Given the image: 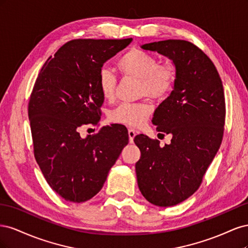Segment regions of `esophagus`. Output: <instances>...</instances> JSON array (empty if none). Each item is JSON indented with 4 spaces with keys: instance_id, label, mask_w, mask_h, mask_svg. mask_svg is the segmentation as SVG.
<instances>
[{
    "instance_id": "esophagus-1",
    "label": "esophagus",
    "mask_w": 248,
    "mask_h": 248,
    "mask_svg": "<svg viewBox=\"0 0 248 248\" xmlns=\"http://www.w3.org/2000/svg\"><path fill=\"white\" fill-rule=\"evenodd\" d=\"M137 136V131L134 129H128V137H129V141L133 142L134 137Z\"/></svg>"
}]
</instances>
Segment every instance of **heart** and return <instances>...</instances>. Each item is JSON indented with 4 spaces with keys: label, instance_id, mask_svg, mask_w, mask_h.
Masks as SVG:
<instances>
[{
    "label": "heart",
    "instance_id": "b5f03b06",
    "mask_svg": "<svg viewBox=\"0 0 248 248\" xmlns=\"http://www.w3.org/2000/svg\"><path fill=\"white\" fill-rule=\"evenodd\" d=\"M117 68L123 77L140 79V96H149L156 100H163L171 93L177 80L176 66L170 63H159L154 55L139 48H131L119 58ZM98 88L107 101L115 98L117 78L109 69L102 68L98 73ZM152 106L147 101L123 103L110 112L112 123L132 127L142 126L152 114Z\"/></svg>",
    "mask_w": 248,
    "mask_h": 248
}]
</instances>
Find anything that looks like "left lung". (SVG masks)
Wrapping results in <instances>:
<instances>
[{"label":"left lung","instance_id":"obj_1","mask_svg":"<svg viewBox=\"0 0 248 248\" xmlns=\"http://www.w3.org/2000/svg\"><path fill=\"white\" fill-rule=\"evenodd\" d=\"M145 50L169 57L177 69L174 90L154 112L156 130L171 134L169 145L144 134L136 163L139 188L159 207L175 206L196 192L221 145L226 101L222 81L210 58L193 43L170 39L147 43Z\"/></svg>","mask_w":248,"mask_h":248}]
</instances>
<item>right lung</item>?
Returning a JSON list of instances; mask_svg holds the SVG:
<instances>
[{
    "mask_svg": "<svg viewBox=\"0 0 248 248\" xmlns=\"http://www.w3.org/2000/svg\"><path fill=\"white\" fill-rule=\"evenodd\" d=\"M131 40H70L37 77L28 107L34 156L51 189L65 201L82 202L96 196L128 144L123 125L103 126L86 139L78 130L98 124L104 100L98 73Z\"/></svg>",
    "mask_w": 248,
    "mask_h": 248,
    "instance_id": "right-lung-1",
    "label": "right lung"
}]
</instances>
